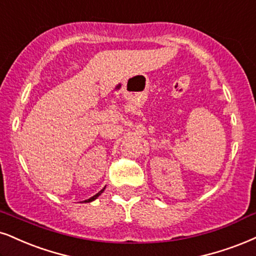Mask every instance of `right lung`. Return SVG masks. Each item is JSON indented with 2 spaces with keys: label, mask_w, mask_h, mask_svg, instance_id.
Wrapping results in <instances>:
<instances>
[{
  "label": "right lung",
  "mask_w": 256,
  "mask_h": 256,
  "mask_svg": "<svg viewBox=\"0 0 256 256\" xmlns=\"http://www.w3.org/2000/svg\"><path fill=\"white\" fill-rule=\"evenodd\" d=\"M104 188H102V190H100V191L98 192V194H94V196H92V197H91V198H89V200H84V203H90V202H92V200H96V198L98 197V196H100V194H102V192L104 191Z\"/></svg>",
  "instance_id": "add662e5"
}]
</instances>
